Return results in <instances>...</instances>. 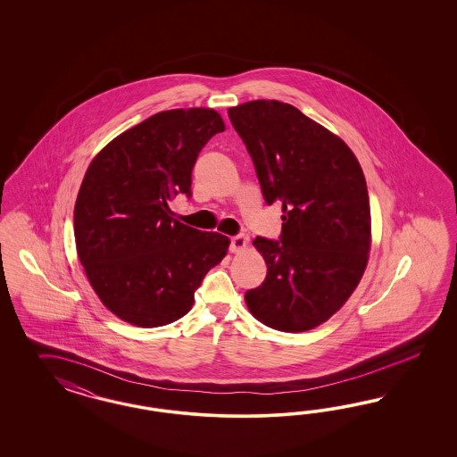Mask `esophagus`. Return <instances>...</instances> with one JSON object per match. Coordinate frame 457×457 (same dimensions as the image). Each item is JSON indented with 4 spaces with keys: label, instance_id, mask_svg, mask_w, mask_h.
Wrapping results in <instances>:
<instances>
[{
    "label": "esophagus",
    "instance_id": "34e87169",
    "mask_svg": "<svg viewBox=\"0 0 457 457\" xmlns=\"http://www.w3.org/2000/svg\"><path fill=\"white\" fill-rule=\"evenodd\" d=\"M248 245V236L237 235L235 237H231V253H241L243 249L246 248Z\"/></svg>",
    "mask_w": 457,
    "mask_h": 457
}]
</instances>
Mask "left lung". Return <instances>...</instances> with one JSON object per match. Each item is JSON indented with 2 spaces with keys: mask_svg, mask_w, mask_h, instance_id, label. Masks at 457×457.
Instances as JSON below:
<instances>
[{
  "mask_svg": "<svg viewBox=\"0 0 457 457\" xmlns=\"http://www.w3.org/2000/svg\"><path fill=\"white\" fill-rule=\"evenodd\" d=\"M256 167L264 201L281 203L279 241L256 237L266 263L246 291L251 315L279 332H306L337 313L369 263V191L355 154L290 104L251 100L228 109Z\"/></svg>",
  "mask_w": 457,
  "mask_h": 457,
  "instance_id": "1",
  "label": "left lung"
}]
</instances>
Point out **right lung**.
<instances>
[{"mask_svg": "<svg viewBox=\"0 0 457 457\" xmlns=\"http://www.w3.org/2000/svg\"><path fill=\"white\" fill-rule=\"evenodd\" d=\"M222 130L212 109L159 112L111 140L83 176L73 211L79 260L100 302L130 325L184 317L228 254L229 237L182 224L167 204L191 195L195 159Z\"/></svg>", "mask_w": 457, "mask_h": 457, "instance_id": "add662e5", "label": "right lung"}]
</instances>
